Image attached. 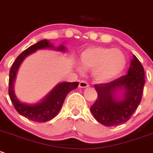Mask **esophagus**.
I'll return each mask as SVG.
<instances>
[{
  "mask_svg": "<svg viewBox=\"0 0 153 153\" xmlns=\"http://www.w3.org/2000/svg\"><path fill=\"white\" fill-rule=\"evenodd\" d=\"M89 86L88 83L85 81H80L79 85V87L81 88H88Z\"/></svg>",
  "mask_w": 153,
  "mask_h": 153,
  "instance_id": "obj_1",
  "label": "esophagus"
}]
</instances>
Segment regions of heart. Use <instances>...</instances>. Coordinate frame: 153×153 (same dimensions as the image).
<instances>
[{"label": "heart", "mask_w": 153, "mask_h": 153, "mask_svg": "<svg viewBox=\"0 0 153 153\" xmlns=\"http://www.w3.org/2000/svg\"><path fill=\"white\" fill-rule=\"evenodd\" d=\"M80 63L84 68L92 70V76L101 83L108 82L117 77L126 65L124 53L118 49L92 47L80 55ZM81 69V67H79Z\"/></svg>", "instance_id": "obj_1"}]
</instances>
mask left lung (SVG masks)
I'll list each match as a JSON object with an SVG mask.
<instances>
[{"label":"left lung","mask_w":153,"mask_h":153,"mask_svg":"<svg viewBox=\"0 0 153 153\" xmlns=\"http://www.w3.org/2000/svg\"><path fill=\"white\" fill-rule=\"evenodd\" d=\"M144 83L143 67L133 55L127 74L94 85L97 99L90 109L94 117L105 126L128 121L141 101Z\"/></svg>","instance_id":"1"}]
</instances>
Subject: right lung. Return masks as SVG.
Instances as JSON below:
<instances>
[{"label":"right lung","mask_w":153,"mask_h":153,"mask_svg":"<svg viewBox=\"0 0 153 153\" xmlns=\"http://www.w3.org/2000/svg\"><path fill=\"white\" fill-rule=\"evenodd\" d=\"M47 49L62 53H66L68 51L64 45L55 47L49 40L43 39L30 46L16 58L10 71L9 79V95L16 111L21 115L27 117L29 120L39 123L47 122L55 117L59 112L68 94L72 90L76 89L79 85V82H62L59 83L45 97L35 103L22 102L16 97L14 91V84L18 71L22 63L27 56L34 53L37 51Z\"/></svg>","instance_id":"1"}]
</instances>
